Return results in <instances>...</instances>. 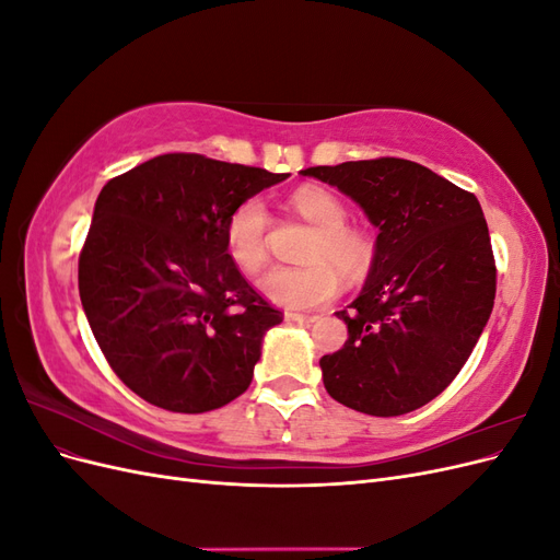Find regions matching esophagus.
I'll use <instances>...</instances> for the list:
<instances>
[{
	"instance_id": "34e87169",
	"label": "esophagus",
	"mask_w": 560,
	"mask_h": 560,
	"mask_svg": "<svg viewBox=\"0 0 560 560\" xmlns=\"http://www.w3.org/2000/svg\"><path fill=\"white\" fill-rule=\"evenodd\" d=\"M287 322H299V325H311V322L317 319V315H308V313H294V311H287L284 313Z\"/></svg>"
}]
</instances>
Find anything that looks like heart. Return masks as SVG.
<instances>
[{"mask_svg":"<svg viewBox=\"0 0 560 560\" xmlns=\"http://www.w3.org/2000/svg\"><path fill=\"white\" fill-rule=\"evenodd\" d=\"M292 210L315 229L303 249L306 266H273L257 280V290L282 308H317L338 294V273L362 280L374 264V241L348 222L343 200L325 186H301L290 196ZM268 210L259 198L238 202L226 217L224 245L231 261L257 270L266 261Z\"/></svg>","mask_w":560,"mask_h":560,"instance_id":"b5f03b06","label":"heart"}]
</instances>
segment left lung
I'll list each match as a JSON object with an SVG mask.
<instances>
[{
  "instance_id": "8db88e82",
  "label": "left lung",
  "mask_w": 560,
  "mask_h": 560,
  "mask_svg": "<svg viewBox=\"0 0 560 560\" xmlns=\"http://www.w3.org/2000/svg\"><path fill=\"white\" fill-rule=\"evenodd\" d=\"M350 196L378 229L360 296L336 315L348 341L319 360L327 393L369 416H401L442 395L495 301V259L474 194L404 159L301 171Z\"/></svg>"
}]
</instances>
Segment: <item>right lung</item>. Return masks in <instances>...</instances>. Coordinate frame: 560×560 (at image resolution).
<instances>
[{"label":"right lung","instance_id":"1","mask_svg":"<svg viewBox=\"0 0 560 560\" xmlns=\"http://www.w3.org/2000/svg\"><path fill=\"white\" fill-rule=\"evenodd\" d=\"M290 175L163 154L109 179L79 254V294L114 374L144 401L206 413L241 397L282 313L231 261L238 202Z\"/></svg>","mask_w":560,"mask_h":560}]
</instances>
